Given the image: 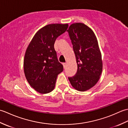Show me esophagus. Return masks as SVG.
<instances>
[{
	"instance_id": "esophagus-1",
	"label": "esophagus",
	"mask_w": 128,
	"mask_h": 128,
	"mask_svg": "<svg viewBox=\"0 0 128 128\" xmlns=\"http://www.w3.org/2000/svg\"><path fill=\"white\" fill-rule=\"evenodd\" d=\"M62 65H63V66L65 68H66V62H64V63H62Z\"/></svg>"
}]
</instances>
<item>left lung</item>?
Listing matches in <instances>:
<instances>
[{
	"label": "left lung",
	"mask_w": 128,
	"mask_h": 128,
	"mask_svg": "<svg viewBox=\"0 0 128 128\" xmlns=\"http://www.w3.org/2000/svg\"><path fill=\"white\" fill-rule=\"evenodd\" d=\"M67 32L78 64L76 73L68 78L73 88L85 91L96 85L101 75V53L94 32L85 24H73Z\"/></svg>",
	"instance_id": "1"
}]
</instances>
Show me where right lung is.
<instances>
[{
  "instance_id": "obj_1",
  "label": "right lung",
  "mask_w": 128,
  "mask_h": 128,
  "mask_svg": "<svg viewBox=\"0 0 128 128\" xmlns=\"http://www.w3.org/2000/svg\"><path fill=\"white\" fill-rule=\"evenodd\" d=\"M68 24H50L40 29L27 48L24 62V72L30 85L40 94L54 89L57 76L63 66L54 48L56 39L66 31Z\"/></svg>"
}]
</instances>
